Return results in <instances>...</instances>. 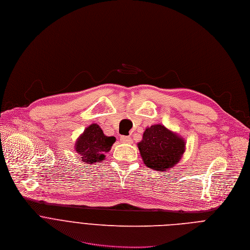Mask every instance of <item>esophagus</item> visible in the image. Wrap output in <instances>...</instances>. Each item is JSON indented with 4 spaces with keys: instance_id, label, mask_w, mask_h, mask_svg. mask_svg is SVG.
Segmentation results:
<instances>
[{
    "instance_id": "obj_1",
    "label": "esophagus",
    "mask_w": 250,
    "mask_h": 250,
    "mask_svg": "<svg viewBox=\"0 0 250 250\" xmlns=\"http://www.w3.org/2000/svg\"><path fill=\"white\" fill-rule=\"evenodd\" d=\"M120 141L122 143H125V144H131L132 143V139L130 137H127V136H122L120 138Z\"/></svg>"
}]
</instances>
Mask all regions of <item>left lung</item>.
Here are the masks:
<instances>
[{"mask_svg":"<svg viewBox=\"0 0 250 250\" xmlns=\"http://www.w3.org/2000/svg\"><path fill=\"white\" fill-rule=\"evenodd\" d=\"M144 164L157 171L174 167L185 152V141L162 124L147 127L137 144Z\"/></svg>","mask_w":250,"mask_h":250,"instance_id":"left-lung-1","label":"left lung"}]
</instances>
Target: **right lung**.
Here are the masks:
<instances>
[{"label":"right lung","instance_id":"add662e5","mask_svg":"<svg viewBox=\"0 0 250 250\" xmlns=\"http://www.w3.org/2000/svg\"><path fill=\"white\" fill-rule=\"evenodd\" d=\"M115 141V137L105 136L99 125L93 123L77 139L75 151L80 155L82 162L95 164L105 159V154L110 151Z\"/></svg>","mask_w":250,"mask_h":250}]
</instances>
